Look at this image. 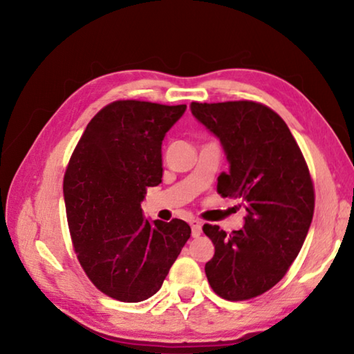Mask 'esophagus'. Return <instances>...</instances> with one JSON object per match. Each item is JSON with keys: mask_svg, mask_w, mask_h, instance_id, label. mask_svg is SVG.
I'll return each instance as SVG.
<instances>
[{"mask_svg": "<svg viewBox=\"0 0 354 354\" xmlns=\"http://www.w3.org/2000/svg\"><path fill=\"white\" fill-rule=\"evenodd\" d=\"M201 221L198 220H190V227H192V236L198 237L201 234Z\"/></svg>", "mask_w": 354, "mask_h": 354, "instance_id": "obj_1", "label": "esophagus"}]
</instances>
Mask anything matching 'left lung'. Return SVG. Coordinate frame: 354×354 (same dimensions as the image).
Here are the masks:
<instances>
[{
	"label": "left lung",
	"mask_w": 354,
	"mask_h": 354,
	"mask_svg": "<svg viewBox=\"0 0 354 354\" xmlns=\"http://www.w3.org/2000/svg\"><path fill=\"white\" fill-rule=\"evenodd\" d=\"M200 123L220 139L230 171L218 176L221 196L241 200L242 230L226 234L206 223L215 253L206 263L218 297L242 301L283 279L308 236L314 215V185L301 149L284 120L254 101L192 103Z\"/></svg>",
	"instance_id": "8db88e82"
}]
</instances>
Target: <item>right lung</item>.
Returning <instances> with one entry per match:
<instances>
[{"mask_svg":"<svg viewBox=\"0 0 354 354\" xmlns=\"http://www.w3.org/2000/svg\"><path fill=\"white\" fill-rule=\"evenodd\" d=\"M185 109L113 101L87 124L65 171L75 253L95 287L118 301L153 297L190 237L184 220L151 223L140 207L147 189L162 183V140Z\"/></svg>","mask_w":354,"mask_h":354,"instance_id":"obj_1","label":"right lung"}]
</instances>
